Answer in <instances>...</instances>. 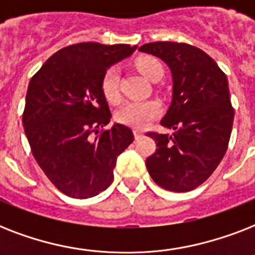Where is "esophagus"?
<instances>
[{"mask_svg": "<svg viewBox=\"0 0 255 255\" xmlns=\"http://www.w3.org/2000/svg\"><path fill=\"white\" fill-rule=\"evenodd\" d=\"M133 135H135L136 139H139V137H141V136H143V132L139 131V129H133Z\"/></svg>", "mask_w": 255, "mask_h": 255, "instance_id": "1", "label": "esophagus"}]
</instances>
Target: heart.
<instances>
[{"instance_id":"obj_1","label":"heart","mask_w":255,"mask_h":255,"mask_svg":"<svg viewBox=\"0 0 255 255\" xmlns=\"http://www.w3.org/2000/svg\"><path fill=\"white\" fill-rule=\"evenodd\" d=\"M136 67L149 81H160L164 74L163 65L159 59L144 55L136 59ZM100 91L108 103L116 104L120 102L119 71L116 67L108 69L100 81ZM160 114V103L156 100L128 102L116 112V119L122 124L133 128L147 127L148 123Z\"/></svg>"}]
</instances>
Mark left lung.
I'll return each instance as SVG.
<instances>
[{
	"instance_id": "obj_1",
	"label": "left lung",
	"mask_w": 255,
	"mask_h": 255,
	"mask_svg": "<svg viewBox=\"0 0 255 255\" xmlns=\"http://www.w3.org/2000/svg\"><path fill=\"white\" fill-rule=\"evenodd\" d=\"M139 50L165 62L173 79L172 103L160 122L173 133L148 132L157 148L145 165L159 186L189 192L209 178L228 149L234 120L228 78L188 43L151 42Z\"/></svg>"
}]
</instances>
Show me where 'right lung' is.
I'll return each mask as SVG.
<instances>
[{
    "mask_svg": "<svg viewBox=\"0 0 255 255\" xmlns=\"http://www.w3.org/2000/svg\"><path fill=\"white\" fill-rule=\"evenodd\" d=\"M135 49L75 43L53 54L30 81L22 115L26 137L38 165L69 197H94L107 189L118 156L133 141L127 126L102 129L111 112L100 81Z\"/></svg>",
    "mask_w": 255,
    "mask_h": 255,
    "instance_id": "right-lung-1",
    "label": "right lung"
}]
</instances>
